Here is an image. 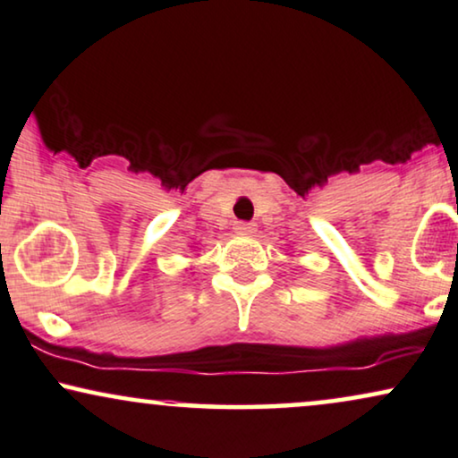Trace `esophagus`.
Instances as JSON below:
<instances>
[{
  "instance_id": "34e87169",
  "label": "esophagus",
  "mask_w": 458,
  "mask_h": 458,
  "mask_svg": "<svg viewBox=\"0 0 458 458\" xmlns=\"http://www.w3.org/2000/svg\"><path fill=\"white\" fill-rule=\"evenodd\" d=\"M234 233H236V234H245V236H249V234L256 233V225L249 224V222H236V224H234Z\"/></svg>"
}]
</instances>
